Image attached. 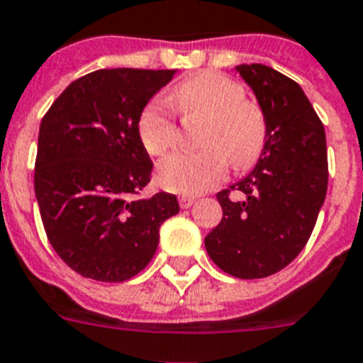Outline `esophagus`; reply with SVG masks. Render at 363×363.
<instances>
[{"label": "esophagus", "mask_w": 363, "mask_h": 363, "mask_svg": "<svg viewBox=\"0 0 363 363\" xmlns=\"http://www.w3.org/2000/svg\"><path fill=\"white\" fill-rule=\"evenodd\" d=\"M193 203H194L193 196H182V199H179V206H182V208H184V209L191 208Z\"/></svg>", "instance_id": "34e87169"}]
</instances>
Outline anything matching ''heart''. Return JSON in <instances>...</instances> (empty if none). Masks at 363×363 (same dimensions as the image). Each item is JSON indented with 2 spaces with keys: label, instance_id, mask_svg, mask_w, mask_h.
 Returning <instances> with one entry per match:
<instances>
[{
  "label": "heart",
  "instance_id": "heart-1",
  "mask_svg": "<svg viewBox=\"0 0 363 363\" xmlns=\"http://www.w3.org/2000/svg\"><path fill=\"white\" fill-rule=\"evenodd\" d=\"M169 101L185 118H206L196 154L176 152L157 164V182L178 194H200L217 185L233 167L254 163L267 139V121L262 107L245 98L238 81L223 74L202 72L174 86ZM139 137L150 155H161L176 139L172 109L155 98L143 109Z\"/></svg>",
  "mask_w": 363,
  "mask_h": 363
}]
</instances>
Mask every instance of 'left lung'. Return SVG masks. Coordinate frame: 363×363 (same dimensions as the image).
I'll list each match as a JSON object with an SVG mask.
<instances>
[{
  "label": "left lung",
  "mask_w": 363,
  "mask_h": 363,
  "mask_svg": "<svg viewBox=\"0 0 363 363\" xmlns=\"http://www.w3.org/2000/svg\"><path fill=\"white\" fill-rule=\"evenodd\" d=\"M256 94L267 139L256 167L217 194L223 220L206 238L218 269L235 278L271 277L306 247L328 187L323 122L298 83L265 65L235 67Z\"/></svg>",
  "instance_id": "1"
}]
</instances>
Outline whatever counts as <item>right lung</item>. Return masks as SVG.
I'll return each instance as SVG.
<instances>
[{"mask_svg":"<svg viewBox=\"0 0 363 363\" xmlns=\"http://www.w3.org/2000/svg\"><path fill=\"white\" fill-rule=\"evenodd\" d=\"M176 70L109 68L65 89L40 122L35 196L55 252L81 277L124 282L160 245V226L178 199L137 200L154 163L140 143L139 118Z\"/></svg>","mask_w":363,"mask_h":363,"instance_id":"obj_1","label":"right lung"}]
</instances>
